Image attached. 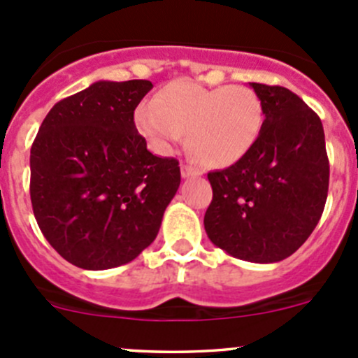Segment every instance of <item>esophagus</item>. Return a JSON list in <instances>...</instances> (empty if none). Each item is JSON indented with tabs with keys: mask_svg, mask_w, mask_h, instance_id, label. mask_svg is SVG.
I'll return each mask as SVG.
<instances>
[{
	"mask_svg": "<svg viewBox=\"0 0 358 358\" xmlns=\"http://www.w3.org/2000/svg\"><path fill=\"white\" fill-rule=\"evenodd\" d=\"M199 175H201L199 169L183 162V164H182V176H183V178H190V176H199Z\"/></svg>",
	"mask_w": 358,
	"mask_h": 358,
	"instance_id": "34e87169",
	"label": "esophagus"
}]
</instances>
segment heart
<instances>
[{"instance_id": "b5f03b06", "label": "heart", "mask_w": 358, "mask_h": 358, "mask_svg": "<svg viewBox=\"0 0 358 358\" xmlns=\"http://www.w3.org/2000/svg\"><path fill=\"white\" fill-rule=\"evenodd\" d=\"M263 103L248 86L206 88L190 79L162 86L152 103L136 109L135 122L147 142L168 152L187 131V145L204 164L225 168L243 159L263 128Z\"/></svg>"}]
</instances>
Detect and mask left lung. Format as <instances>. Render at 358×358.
I'll return each instance as SVG.
<instances>
[{"label": "left lung", "instance_id": "1", "mask_svg": "<svg viewBox=\"0 0 358 358\" xmlns=\"http://www.w3.org/2000/svg\"><path fill=\"white\" fill-rule=\"evenodd\" d=\"M263 128L251 150L208 173L213 201L204 229L234 258L275 263L296 251L319 223L329 189L320 117L284 86L251 83Z\"/></svg>", "mask_w": 358, "mask_h": 358}]
</instances>
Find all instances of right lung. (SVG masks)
Masks as SVG:
<instances>
[{"mask_svg": "<svg viewBox=\"0 0 358 358\" xmlns=\"http://www.w3.org/2000/svg\"><path fill=\"white\" fill-rule=\"evenodd\" d=\"M147 79L96 81L46 114L31 147V202L52 248L107 270L154 243L180 187L175 157H157L135 126Z\"/></svg>", "mask_w": 358, "mask_h": 358, "instance_id": "add662e5", "label": "right lung"}]
</instances>
